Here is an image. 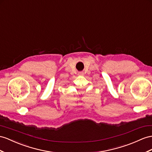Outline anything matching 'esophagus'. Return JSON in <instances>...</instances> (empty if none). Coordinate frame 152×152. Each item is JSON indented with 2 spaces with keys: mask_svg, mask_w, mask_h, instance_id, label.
I'll return each instance as SVG.
<instances>
[{
  "mask_svg": "<svg viewBox=\"0 0 152 152\" xmlns=\"http://www.w3.org/2000/svg\"><path fill=\"white\" fill-rule=\"evenodd\" d=\"M78 75H79V76H83V75H84V73L82 72H79V73H78Z\"/></svg>",
  "mask_w": 152,
  "mask_h": 152,
  "instance_id": "obj_1",
  "label": "esophagus"
}]
</instances>
